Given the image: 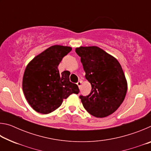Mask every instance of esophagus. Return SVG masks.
Segmentation results:
<instances>
[{"instance_id":"34e87169","label":"esophagus","mask_w":151,"mask_h":151,"mask_svg":"<svg viewBox=\"0 0 151 151\" xmlns=\"http://www.w3.org/2000/svg\"><path fill=\"white\" fill-rule=\"evenodd\" d=\"M77 85L78 86V87H79V88H80V86H81V84H82V81L81 80H80L79 81H78L77 82Z\"/></svg>"}]
</instances>
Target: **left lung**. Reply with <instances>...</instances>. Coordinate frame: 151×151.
I'll return each mask as SVG.
<instances>
[{"label": "left lung", "instance_id": "left-lung-1", "mask_svg": "<svg viewBox=\"0 0 151 151\" xmlns=\"http://www.w3.org/2000/svg\"><path fill=\"white\" fill-rule=\"evenodd\" d=\"M75 51L92 86L87 96H79L84 108L97 118L112 114L122 103L127 91V83L119 61L97 47H81Z\"/></svg>", "mask_w": 151, "mask_h": 151}]
</instances>
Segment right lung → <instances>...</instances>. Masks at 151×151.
<instances>
[{"mask_svg": "<svg viewBox=\"0 0 151 151\" xmlns=\"http://www.w3.org/2000/svg\"><path fill=\"white\" fill-rule=\"evenodd\" d=\"M72 48L54 45L30 61L25 69L22 90L32 108L42 114L58 109L71 94H78L79 88L69 79L67 70L59 73L58 66Z\"/></svg>", "mask_w": 151, "mask_h": 151, "instance_id": "obj_1", "label": "right lung"}]
</instances>
